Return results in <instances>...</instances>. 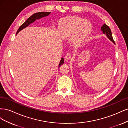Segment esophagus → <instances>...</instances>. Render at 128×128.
I'll return each instance as SVG.
<instances>
[{
    "mask_svg": "<svg viewBox=\"0 0 128 128\" xmlns=\"http://www.w3.org/2000/svg\"><path fill=\"white\" fill-rule=\"evenodd\" d=\"M65 58L67 59H71V54L70 53H67L65 56Z\"/></svg>",
    "mask_w": 128,
    "mask_h": 128,
    "instance_id": "1",
    "label": "esophagus"
}]
</instances>
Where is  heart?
Wrapping results in <instances>:
<instances>
[{
  "label": "heart",
  "mask_w": 128,
  "mask_h": 128,
  "mask_svg": "<svg viewBox=\"0 0 128 128\" xmlns=\"http://www.w3.org/2000/svg\"><path fill=\"white\" fill-rule=\"evenodd\" d=\"M60 28L66 36H71L75 34L74 42L76 44H80L90 33L92 24L90 22L80 17L69 16L61 21Z\"/></svg>",
  "instance_id": "obj_1"
}]
</instances>
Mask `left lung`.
I'll return each instance as SVG.
<instances>
[{
    "label": "left lung",
    "instance_id": "obj_1",
    "mask_svg": "<svg viewBox=\"0 0 128 128\" xmlns=\"http://www.w3.org/2000/svg\"><path fill=\"white\" fill-rule=\"evenodd\" d=\"M102 30L103 32V33L106 34L107 37L115 44V42L113 38V36H112V32L110 27L106 24H104L102 27Z\"/></svg>",
    "mask_w": 128,
    "mask_h": 128
}]
</instances>
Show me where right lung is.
I'll return each mask as SVG.
<instances>
[{
    "instance_id": "add662e5",
    "label": "right lung",
    "mask_w": 128,
    "mask_h": 128,
    "mask_svg": "<svg viewBox=\"0 0 128 128\" xmlns=\"http://www.w3.org/2000/svg\"><path fill=\"white\" fill-rule=\"evenodd\" d=\"M51 12H38V13H34L33 15H32V16H30L27 20L25 22H24V24H23L20 27H19V28L18 29L17 32H16V34L21 31L22 29H23L24 28H26V26H28L30 24H32V23L34 22V21H35L36 19H38V18H41L42 17H44L46 16H48V15ZM64 62V58H62L61 61H60V62L59 64V67H60V66Z\"/></svg>"
}]
</instances>
